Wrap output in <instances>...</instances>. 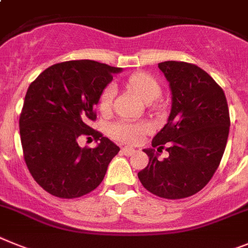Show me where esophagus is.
Listing matches in <instances>:
<instances>
[{"instance_id":"esophagus-1","label":"esophagus","mask_w":248,"mask_h":248,"mask_svg":"<svg viewBox=\"0 0 248 248\" xmlns=\"http://www.w3.org/2000/svg\"><path fill=\"white\" fill-rule=\"evenodd\" d=\"M135 148H132V147H128V146H126V147H124L122 148V152H124V155H127V156H131V155H133L135 154Z\"/></svg>"}]
</instances>
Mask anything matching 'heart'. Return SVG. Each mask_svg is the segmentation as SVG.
Returning <instances> with one entry per match:
<instances>
[{"label": "heart", "instance_id": "heart-1", "mask_svg": "<svg viewBox=\"0 0 248 248\" xmlns=\"http://www.w3.org/2000/svg\"><path fill=\"white\" fill-rule=\"evenodd\" d=\"M128 86L133 91L139 94L143 101H154L161 93V86L157 82V79L147 73L139 72L135 73L128 78ZM116 90L112 85L107 86L100 96L98 106L103 112L108 111L112 106V101L115 98ZM148 126L143 122L130 121V120H122L111 126V136L126 143H136L140 142L147 131Z\"/></svg>", "mask_w": 248, "mask_h": 248}]
</instances>
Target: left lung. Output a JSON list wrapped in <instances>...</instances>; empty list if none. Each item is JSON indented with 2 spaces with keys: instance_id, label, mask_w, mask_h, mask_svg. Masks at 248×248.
Segmentation results:
<instances>
[{
  "instance_id": "1",
  "label": "left lung",
  "mask_w": 248,
  "mask_h": 248,
  "mask_svg": "<svg viewBox=\"0 0 248 248\" xmlns=\"http://www.w3.org/2000/svg\"><path fill=\"white\" fill-rule=\"evenodd\" d=\"M158 68L169 81L172 105L152 147L170 143V156L160 161L155 148H145L150 161L139 178L158 197L185 199L201 191L216 172L227 143L230 112L222 88L196 64L166 61Z\"/></svg>"
}]
</instances>
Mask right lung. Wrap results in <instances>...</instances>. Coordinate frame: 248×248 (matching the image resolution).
<instances>
[{
    "instance_id": "1",
    "label": "right lung",
    "mask_w": 248,
    "mask_h": 248,
    "mask_svg": "<svg viewBox=\"0 0 248 248\" xmlns=\"http://www.w3.org/2000/svg\"><path fill=\"white\" fill-rule=\"evenodd\" d=\"M122 68L79 60L46 68L30 85L20 116L26 165L45 191L76 199L102 182L120 147L92 130L94 107L106 86ZM92 136L98 146L81 149L77 140Z\"/></svg>"
}]
</instances>
